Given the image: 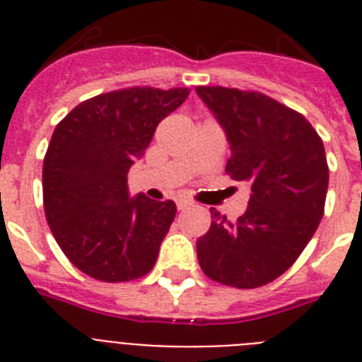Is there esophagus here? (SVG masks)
Listing matches in <instances>:
<instances>
[{"label": "esophagus", "instance_id": "esophagus-1", "mask_svg": "<svg viewBox=\"0 0 362 362\" xmlns=\"http://www.w3.org/2000/svg\"><path fill=\"white\" fill-rule=\"evenodd\" d=\"M176 206H178V210H186L189 209V206H193V203L189 199H178V201H176Z\"/></svg>", "mask_w": 362, "mask_h": 362}]
</instances>
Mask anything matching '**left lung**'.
<instances>
[{
	"mask_svg": "<svg viewBox=\"0 0 362 362\" xmlns=\"http://www.w3.org/2000/svg\"><path fill=\"white\" fill-rule=\"evenodd\" d=\"M195 92L226 131V173L246 182V212L229 221L212 212L197 240L210 280L252 289L281 276L314 237L325 209L329 167L320 135L303 115L257 92L197 86Z\"/></svg>",
	"mask_w": 362,
	"mask_h": 362,
	"instance_id": "left-lung-1",
	"label": "left lung"
}]
</instances>
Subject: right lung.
I'll use <instances>...</instances> for the list:
<instances>
[{"label":"right lung","instance_id":"right-lung-1","mask_svg":"<svg viewBox=\"0 0 362 362\" xmlns=\"http://www.w3.org/2000/svg\"><path fill=\"white\" fill-rule=\"evenodd\" d=\"M187 88H127L82 101L56 125L42 163V201L71 263L101 281L148 274L175 220L173 201L129 197L127 173Z\"/></svg>","mask_w":362,"mask_h":362}]
</instances>
